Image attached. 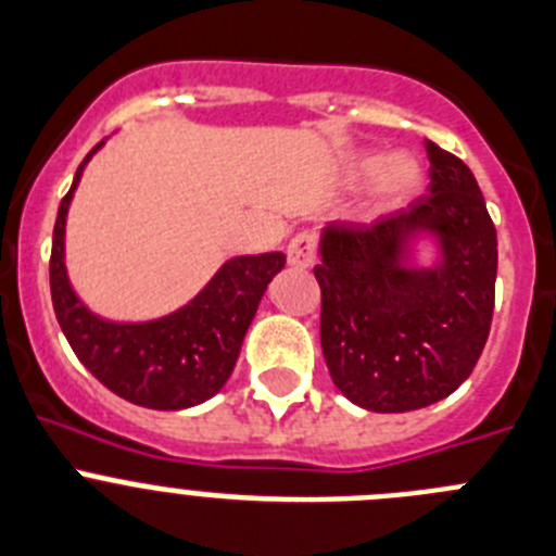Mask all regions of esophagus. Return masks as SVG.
<instances>
[{
    "instance_id": "34e87169",
    "label": "esophagus",
    "mask_w": 556,
    "mask_h": 556,
    "mask_svg": "<svg viewBox=\"0 0 556 556\" xmlns=\"http://www.w3.org/2000/svg\"><path fill=\"white\" fill-rule=\"evenodd\" d=\"M315 252H318V241L313 232H299L296 238H290L288 243V263L293 268H309L315 263Z\"/></svg>"
}]
</instances>
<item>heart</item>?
<instances>
[{
    "mask_svg": "<svg viewBox=\"0 0 556 556\" xmlns=\"http://www.w3.org/2000/svg\"><path fill=\"white\" fill-rule=\"evenodd\" d=\"M365 174H374V193H377V202L384 207H393V204H402L404 199L413 197L418 188H421V163L413 157V154H390V157L379 160L371 157L363 163Z\"/></svg>",
    "mask_w": 556,
    "mask_h": 556,
    "instance_id": "b5f03b06",
    "label": "heart"
}]
</instances>
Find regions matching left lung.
Returning a JSON list of instances; mask_svg holds the SVG:
<instances>
[{
  "instance_id": "obj_1",
  "label": "left lung",
  "mask_w": 556,
  "mask_h": 556,
  "mask_svg": "<svg viewBox=\"0 0 556 556\" xmlns=\"http://www.w3.org/2000/svg\"><path fill=\"white\" fill-rule=\"evenodd\" d=\"M429 193L371 224L321 235V349L329 377L357 407L409 413L471 377L496 299V227L471 168L427 141ZM434 233L441 263L409 269L415 237Z\"/></svg>"
}]
</instances>
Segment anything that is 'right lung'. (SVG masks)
I'll return each instance as SVG.
<instances>
[{
	"label": "right lung",
	"mask_w": 556,
	"mask_h": 556,
	"mask_svg": "<svg viewBox=\"0 0 556 556\" xmlns=\"http://www.w3.org/2000/svg\"><path fill=\"white\" fill-rule=\"evenodd\" d=\"M102 143L79 163L58 210L49 260L54 315L79 363L116 396L149 409L197 407L227 384L260 299L282 271L285 254L227 260L193 302L157 321L116 324L93 315L68 285L63 243L74 188Z\"/></svg>",
	"instance_id": "obj_1"
}]
</instances>
